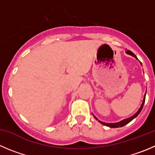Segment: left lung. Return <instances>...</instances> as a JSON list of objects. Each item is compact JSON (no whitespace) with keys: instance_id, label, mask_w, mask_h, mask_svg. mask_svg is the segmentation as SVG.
<instances>
[{"instance_id":"1","label":"left lung","mask_w":155,"mask_h":155,"mask_svg":"<svg viewBox=\"0 0 155 155\" xmlns=\"http://www.w3.org/2000/svg\"><path fill=\"white\" fill-rule=\"evenodd\" d=\"M126 53H127V54L131 55V56H134V57L135 58V59H137V60H138V58H137V56H135V55H134V53H132V52L130 51V50H127ZM145 95H146V94H145ZM145 95H144V99H143L142 104H141V107H140V108H139V109H138V112H137L136 113L134 114V115H132V116H131V117H130V118H126V119H124V120H122V121H118V122H116V123H105V122H102V121H99V122H100V123H102V125H105V126L110 127V128H119V127L125 126V125H127V124H128V123H129L130 121H132V120L134 119V118H136V117L138 116V115H139V113H140V112H141V109H142V108H143V105H144V101H145ZM94 118H95L96 120H98V118H96V117H95V116H94Z\"/></svg>"}]
</instances>
